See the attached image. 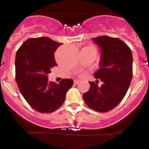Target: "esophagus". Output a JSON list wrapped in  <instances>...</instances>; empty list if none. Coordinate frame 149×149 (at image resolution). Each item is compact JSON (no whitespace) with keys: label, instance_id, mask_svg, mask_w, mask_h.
Instances as JSON below:
<instances>
[{"label":"esophagus","instance_id":"34e87169","mask_svg":"<svg viewBox=\"0 0 149 149\" xmlns=\"http://www.w3.org/2000/svg\"><path fill=\"white\" fill-rule=\"evenodd\" d=\"M79 82H80V81H79V80H74V84H79Z\"/></svg>","mask_w":149,"mask_h":149}]
</instances>
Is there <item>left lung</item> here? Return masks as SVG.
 Instances as JSON below:
<instances>
[{
  "instance_id": "left-lung-1",
  "label": "left lung",
  "mask_w": 149,
  "mask_h": 149,
  "mask_svg": "<svg viewBox=\"0 0 149 149\" xmlns=\"http://www.w3.org/2000/svg\"><path fill=\"white\" fill-rule=\"evenodd\" d=\"M101 51L99 69L94 77L98 80L89 82V91L83 98L89 108L104 113L119 104L128 89L133 75V56L131 49L121 39L102 36L93 38Z\"/></svg>"
}]
</instances>
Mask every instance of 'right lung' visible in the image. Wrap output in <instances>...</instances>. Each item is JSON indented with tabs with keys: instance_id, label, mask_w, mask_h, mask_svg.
Wrapping results in <instances>:
<instances>
[{
	"instance_id": "1",
	"label": "right lung",
	"mask_w": 149,
	"mask_h": 149,
	"mask_svg": "<svg viewBox=\"0 0 149 149\" xmlns=\"http://www.w3.org/2000/svg\"><path fill=\"white\" fill-rule=\"evenodd\" d=\"M62 44L48 37L30 38L15 55L19 90L30 107L39 113H52L61 107L74 84L71 79H63L60 84L48 81V74L56 65L54 52Z\"/></svg>"
}]
</instances>
